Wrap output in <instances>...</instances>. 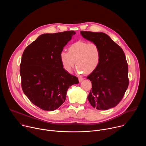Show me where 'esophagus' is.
<instances>
[{
	"label": "esophagus",
	"mask_w": 146,
	"mask_h": 146,
	"mask_svg": "<svg viewBox=\"0 0 146 146\" xmlns=\"http://www.w3.org/2000/svg\"><path fill=\"white\" fill-rule=\"evenodd\" d=\"M83 80H84V78H81V77H79L78 78V81H79L80 82H81Z\"/></svg>",
	"instance_id": "1"
}]
</instances>
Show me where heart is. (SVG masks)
<instances>
[{
  "label": "heart",
  "mask_w": 146,
  "mask_h": 146,
  "mask_svg": "<svg viewBox=\"0 0 146 146\" xmlns=\"http://www.w3.org/2000/svg\"><path fill=\"white\" fill-rule=\"evenodd\" d=\"M100 55V49L97 44L79 40L69 46L68 52L61 51L59 58L62 67L67 73H72L76 62L78 73L90 74L99 66Z\"/></svg>",
  "instance_id": "b5f03b06"
}]
</instances>
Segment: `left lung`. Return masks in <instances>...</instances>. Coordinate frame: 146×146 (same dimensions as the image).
Instances as JSON below:
<instances>
[{
    "label": "left lung",
    "instance_id": "1",
    "mask_svg": "<svg viewBox=\"0 0 146 146\" xmlns=\"http://www.w3.org/2000/svg\"><path fill=\"white\" fill-rule=\"evenodd\" d=\"M80 33L86 39L97 44L101 53L99 66L87 77L92 81L88 100L98 110L114 108L129 85L125 55L122 49L105 33L82 31Z\"/></svg>",
    "mask_w": 146,
    "mask_h": 146
}]
</instances>
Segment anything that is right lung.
<instances>
[{"instance_id":"1","label":"right lung","mask_w":146,"mask_h":146,"mask_svg":"<svg viewBox=\"0 0 146 146\" xmlns=\"http://www.w3.org/2000/svg\"><path fill=\"white\" fill-rule=\"evenodd\" d=\"M76 32L73 31L39 36L24 50L20 64L21 86L36 106L53 111L63 104L68 88L78 78L62 67L59 55Z\"/></svg>"}]
</instances>
